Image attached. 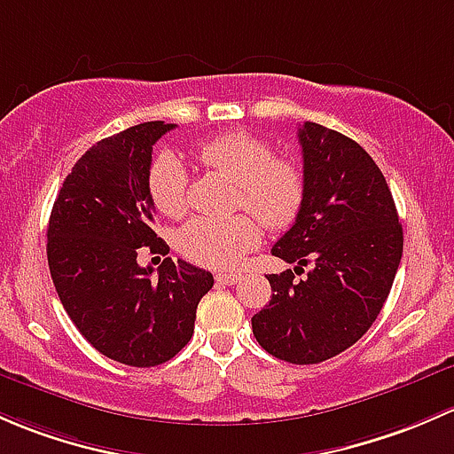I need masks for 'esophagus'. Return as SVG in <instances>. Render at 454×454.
<instances>
[{
  "label": "esophagus",
  "instance_id": "obj_1",
  "mask_svg": "<svg viewBox=\"0 0 454 454\" xmlns=\"http://www.w3.org/2000/svg\"><path fill=\"white\" fill-rule=\"evenodd\" d=\"M242 279V273H218L216 275V282L218 284H225V286H231V284H236V282H240Z\"/></svg>",
  "mask_w": 454,
  "mask_h": 454
}]
</instances>
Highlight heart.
I'll use <instances>...</instances> for the list:
<instances>
[{"label": "heart", "mask_w": 454, "mask_h": 454, "mask_svg": "<svg viewBox=\"0 0 454 454\" xmlns=\"http://www.w3.org/2000/svg\"><path fill=\"white\" fill-rule=\"evenodd\" d=\"M205 168L238 185L236 205L247 207L266 227H288L297 218L306 194V179L297 161L275 157L273 146L262 137L227 133L196 146ZM148 188L157 209L181 218L190 207V175L179 157L163 153L153 161ZM249 214L229 218L199 216L176 233V249L188 260L209 269H229L260 242L258 221Z\"/></svg>", "instance_id": "obj_1"}]
</instances>
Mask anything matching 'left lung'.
<instances>
[{
	"label": "left lung",
	"instance_id": "8db88e82",
	"mask_svg": "<svg viewBox=\"0 0 454 454\" xmlns=\"http://www.w3.org/2000/svg\"><path fill=\"white\" fill-rule=\"evenodd\" d=\"M306 194L270 254L293 270L266 275L270 301L254 315L255 340L279 361L315 365L352 348L380 315L402 258L394 196L365 148L306 122L297 133Z\"/></svg>",
	"mask_w": 454,
	"mask_h": 454
}]
</instances>
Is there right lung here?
<instances>
[{
	"mask_svg": "<svg viewBox=\"0 0 454 454\" xmlns=\"http://www.w3.org/2000/svg\"><path fill=\"white\" fill-rule=\"evenodd\" d=\"M175 129L144 122L100 139L76 161L54 200L48 264L60 303L78 332L111 361L155 367L194 334L196 306L214 286L209 270L166 258L139 266L142 247L166 254L153 231V146Z\"/></svg>",
	"mask_w": 454,
	"mask_h": 454,
	"instance_id": "obj_1",
	"label": "right lung"
}]
</instances>
